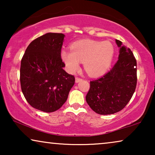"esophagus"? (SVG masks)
Masks as SVG:
<instances>
[{"instance_id": "1", "label": "esophagus", "mask_w": 155, "mask_h": 155, "mask_svg": "<svg viewBox=\"0 0 155 155\" xmlns=\"http://www.w3.org/2000/svg\"><path fill=\"white\" fill-rule=\"evenodd\" d=\"M82 78H78V77H76L75 78V82H80V81H82Z\"/></svg>"}]
</instances>
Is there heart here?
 <instances>
[{"label":"heart","mask_w":155,"mask_h":155,"mask_svg":"<svg viewBox=\"0 0 155 155\" xmlns=\"http://www.w3.org/2000/svg\"><path fill=\"white\" fill-rule=\"evenodd\" d=\"M70 51H62L61 57L68 71L75 73L83 63L84 71L92 77L102 75L110 68L114 56V46L109 41L83 39L74 42Z\"/></svg>","instance_id":"heart-1"}]
</instances>
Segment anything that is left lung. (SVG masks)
<instances>
[{
  "mask_svg": "<svg viewBox=\"0 0 155 155\" xmlns=\"http://www.w3.org/2000/svg\"><path fill=\"white\" fill-rule=\"evenodd\" d=\"M120 47L118 60L103 77L90 81L86 101L94 112L108 115L124 109L132 98L137 84V62L129 48L116 39Z\"/></svg>",
  "mask_w": 155,
  "mask_h": 155,
  "instance_id": "8db88e82",
  "label": "left lung"
}]
</instances>
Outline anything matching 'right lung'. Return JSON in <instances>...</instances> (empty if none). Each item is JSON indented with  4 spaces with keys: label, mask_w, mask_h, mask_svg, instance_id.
I'll list each match as a JSON object with an SVG mask.
<instances>
[{
    "label": "right lung",
    "mask_w": 155,
    "mask_h": 155,
    "mask_svg": "<svg viewBox=\"0 0 155 155\" xmlns=\"http://www.w3.org/2000/svg\"><path fill=\"white\" fill-rule=\"evenodd\" d=\"M61 33H47L29 44L21 60L20 84L29 104L40 111L54 112L62 107L75 84L61 57Z\"/></svg>",
    "instance_id": "obj_1"
}]
</instances>
